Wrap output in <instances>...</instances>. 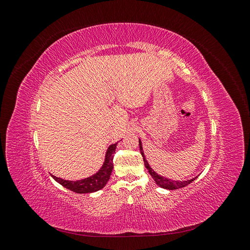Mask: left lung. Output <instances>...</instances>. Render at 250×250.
<instances>
[{
    "label": "left lung",
    "instance_id": "1",
    "mask_svg": "<svg viewBox=\"0 0 250 250\" xmlns=\"http://www.w3.org/2000/svg\"><path fill=\"white\" fill-rule=\"evenodd\" d=\"M139 145H140V150H141V154L143 156V160H144V164H145V167L147 168L148 172L150 173V175L152 176V178L154 179L155 184L163 188H167V190H177V188H184L188 185H190L192 181H194L196 178H197V176L192 178V179H188V180H184V181H179V180H171L167 177H164L162 175H160V174H157L152 168L150 167V165L148 164L146 157H145V154H144V151H143V146H142V142L141 140H139Z\"/></svg>",
    "mask_w": 250,
    "mask_h": 250
}]
</instances>
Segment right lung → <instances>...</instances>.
I'll list each match as a JSON object with an SVG mask.
<instances>
[{
  "label": "right lung",
  "instance_id": "right-lung-1",
  "mask_svg": "<svg viewBox=\"0 0 250 250\" xmlns=\"http://www.w3.org/2000/svg\"><path fill=\"white\" fill-rule=\"evenodd\" d=\"M117 144H112L110 145L106 151V154H105L104 158V163L102 165V167L100 170L97 173L93 174L92 176L83 178L80 180H64L62 178L56 177L54 175H52V177L54 178L58 184L63 186L66 188L67 190H71L75 193L78 194H85V193H94L101 190L105 187V185L107 184V181L110 178V174L113 169V163H112V158L113 154L116 152V148H117Z\"/></svg>",
  "mask_w": 250,
  "mask_h": 250
}]
</instances>
